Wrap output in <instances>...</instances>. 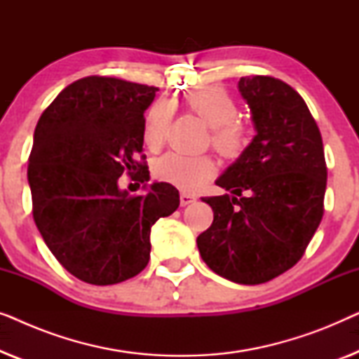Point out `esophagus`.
<instances>
[{"instance_id": "34e87169", "label": "esophagus", "mask_w": 359, "mask_h": 359, "mask_svg": "<svg viewBox=\"0 0 359 359\" xmlns=\"http://www.w3.org/2000/svg\"><path fill=\"white\" fill-rule=\"evenodd\" d=\"M196 201V198L193 194H188V193H181L180 194V203H181V205H188V204H191V203H194Z\"/></svg>"}]
</instances>
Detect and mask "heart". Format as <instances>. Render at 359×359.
Instances as JSON below:
<instances>
[{"label":"heart","mask_w":359,"mask_h":359,"mask_svg":"<svg viewBox=\"0 0 359 359\" xmlns=\"http://www.w3.org/2000/svg\"><path fill=\"white\" fill-rule=\"evenodd\" d=\"M184 104L210 127V144L224 158L235 160L247 147V134L237 121L238 107L232 96L222 88L209 86L186 96ZM173 116V106L168 101H156L147 112L144 122V142L155 150L163 144L165 132ZM154 176L183 191H198L214 178L215 165L210 156H186L166 154L154 161Z\"/></svg>","instance_id":"heart-1"}]
</instances>
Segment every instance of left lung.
<instances>
[{
	"label": "left lung",
	"mask_w": 359,
	"mask_h": 359,
	"mask_svg": "<svg viewBox=\"0 0 359 359\" xmlns=\"http://www.w3.org/2000/svg\"><path fill=\"white\" fill-rule=\"evenodd\" d=\"M238 91L257 135L203 198L212 225L201 258L237 284L271 281L302 258L323 215L327 165L320 130L297 91L271 76H243Z\"/></svg>",
	"instance_id": "8db88e82"
}]
</instances>
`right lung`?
<instances>
[{
    "label": "right lung",
    "instance_id": "1",
    "mask_svg": "<svg viewBox=\"0 0 359 359\" xmlns=\"http://www.w3.org/2000/svg\"><path fill=\"white\" fill-rule=\"evenodd\" d=\"M158 88L107 76L68 85L42 112L27 166L32 214L58 263L88 284L134 278L150 259V232L173 214L180 193L151 183L137 161L144 112ZM124 170L140 172L146 194L118 188Z\"/></svg>",
    "mask_w": 359,
    "mask_h": 359
}]
</instances>
